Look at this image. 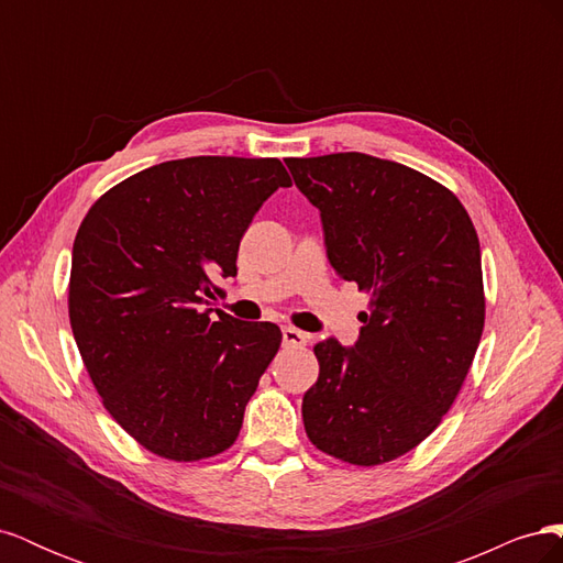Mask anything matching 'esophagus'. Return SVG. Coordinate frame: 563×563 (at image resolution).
Instances as JSON below:
<instances>
[{
    "mask_svg": "<svg viewBox=\"0 0 563 563\" xmlns=\"http://www.w3.org/2000/svg\"><path fill=\"white\" fill-rule=\"evenodd\" d=\"M282 338H284V345H288V347H302L310 343V335L300 329H294V327H284Z\"/></svg>",
    "mask_w": 563,
    "mask_h": 563,
    "instance_id": "1",
    "label": "esophagus"
}]
</instances>
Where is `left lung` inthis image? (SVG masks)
Wrapping results in <instances>:
<instances>
[{"mask_svg":"<svg viewBox=\"0 0 563 563\" xmlns=\"http://www.w3.org/2000/svg\"><path fill=\"white\" fill-rule=\"evenodd\" d=\"M286 166L319 209L338 277L371 296L352 347L314 345L305 432L345 463H389L437 430L479 347V236L457 197L416 168L364 152Z\"/></svg>","mask_w":563,"mask_h":563,"instance_id":"1","label":"left lung"}]
</instances>
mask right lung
Instances as JSON below:
<instances>
[{"label":"right lung","instance_id":"right-lung-1","mask_svg":"<svg viewBox=\"0 0 563 563\" xmlns=\"http://www.w3.org/2000/svg\"><path fill=\"white\" fill-rule=\"evenodd\" d=\"M291 185L279 159L187 157L100 197L73 246L70 327L108 413L178 463L223 453L275 360L282 331L209 305L236 275L263 201Z\"/></svg>","mask_w":563,"mask_h":563}]
</instances>
